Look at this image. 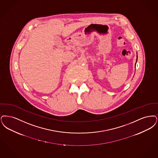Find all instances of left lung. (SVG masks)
<instances>
[{"label":"left lung","mask_w":158,"mask_h":158,"mask_svg":"<svg viewBox=\"0 0 158 158\" xmlns=\"http://www.w3.org/2000/svg\"><path fill=\"white\" fill-rule=\"evenodd\" d=\"M137 59H136V64H135V67H136V62H137Z\"/></svg>","instance_id":"left-lung-1"}]
</instances>
